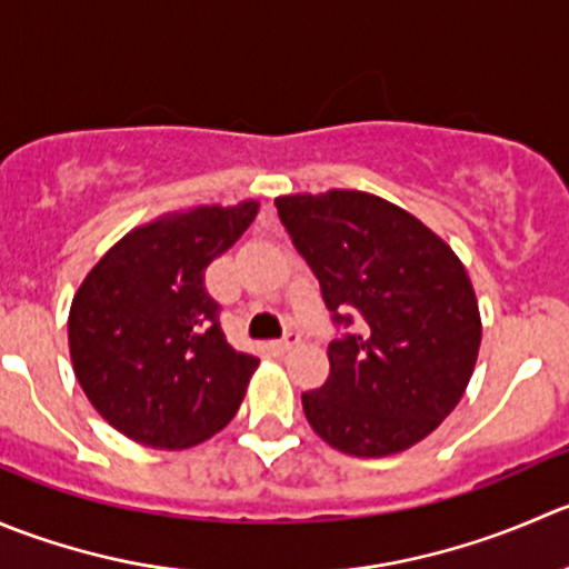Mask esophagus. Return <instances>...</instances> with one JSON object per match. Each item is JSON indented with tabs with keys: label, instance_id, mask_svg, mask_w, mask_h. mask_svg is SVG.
I'll list each match as a JSON object with an SVG mask.
<instances>
[{
	"label": "esophagus",
	"instance_id": "esophagus-1",
	"mask_svg": "<svg viewBox=\"0 0 569 569\" xmlns=\"http://www.w3.org/2000/svg\"><path fill=\"white\" fill-rule=\"evenodd\" d=\"M298 342H301V335H298L296 329H290V331H287V335L282 337V340L273 342V348H277V351H290V348L298 346Z\"/></svg>",
	"mask_w": 569,
	"mask_h": 569
}]
</instances>
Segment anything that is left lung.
<instances>
[{"instance_id":"left-lung-1","label":"left lung","mask_w":569,"mask_h":569,"mask_svg":"<svg viewBox=\"0 0 569 569\" xmlns=\"http://www.w3.org/2000/svg\"><path fill=\"white\" fill-rule=\"evenodd\" d=\"M279 218L337 326L329 379L303 392L320 440L379 459L418 446L462 401L481 346L473 284L451 246L362 190L279 196Z\"/></svg>"}]
</instances>
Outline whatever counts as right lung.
<instances>
[{
  "mask_svg": "<svg viewBox=\"0 0 569 569\" xmlns=\"http://www.w3.org/2000/svg\"><path fill=\"white\" fill-rule=\"evenodd\" d=\"M257 210V201H240L168 212L123 234L77 290L74 376L96 412L129 440L182 451L238 412L260 359L227 342L204 271Z\"/></svg>",
  "mask_w": 569,
  "mask_h": 569,
  "instance_id": "right-lung-1",
  "label": "right lung"
}]
</instances>
